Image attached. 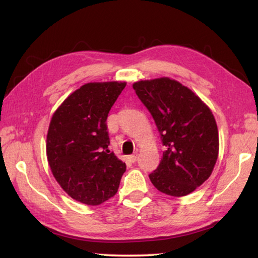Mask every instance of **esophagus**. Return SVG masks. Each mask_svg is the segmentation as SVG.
Instances as JSON below:
<instances>
[{
  "instance_id": "esophagus-1",
  "label": "esophagus",
  "mask_w": 258,
  "mask_h": 258,
  "mask_svg": "<svg viewBox=\"0 0 258 258\" xmlns=\"http://www.w3.org/2000/svg\"><path fill=\"white\" fill-rule=\"evenodd\" d=\"M138 158H139V155L138 154H133V155H130L128 156V160L132 162V163H135L136 161H138Z\"/></svg>"
}]
</instances>
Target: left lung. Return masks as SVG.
Segmentation results:
<instances>
[{
	"instance_id": "left-lung-1",
	"label": "left lung",
	"mask_w": 258,
	"mask_h": 258,
	"mask_svg": "<svg viewBox=\"0 0 258 258\" xmlns=\"http://www.w3.org/2000/svg\"><path fill=\"white\" fill-rule=\"evenodd\" d=\"M155 120L165 147L149 177L164 194L188 195L211 176L218 156V131L211 109L177 81L161 78L133 84Z\"/></svg>"
}]
</instances>
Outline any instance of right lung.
<instances>
[{
    "label": "right lung",
    "mask_w": 258,
    "mask_h": 258,
    "mask_svg": "<svg viewBox=\"0 0 258 258\" xmlns=\"http://www.w3.org/2000/svg\"><path fill=\"white\" fill-rule=\"evenodd\" d=\"M126 83H87L73 92L53 114L46 155L57 183L75 201L95 206L111 199L126 171L109 152V109Z\"/></svg>",
    "instance_id": "add662e5"
}]
</instances>
